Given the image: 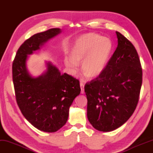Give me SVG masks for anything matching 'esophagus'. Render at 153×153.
I'll return each instance as SVG.
<instances>
[{"mask_svg": "<svg viewBox=\"0 0 153 153\" xmlns=\"http://www.w3.org/2000/svg\"><path fill=\"white\" fill-rule=\"evenodd\" d=\"M84 87L85 85L83 83H80V87H81V93L83 94L85 93V90H84Z\"/></svg>", "mask_w": 153, "mask_h": 153, "instance_id": "1", "label": "esophagus"}]
</instances>
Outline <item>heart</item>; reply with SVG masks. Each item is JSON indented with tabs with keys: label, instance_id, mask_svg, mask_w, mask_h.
Here are the masks:
<instances>
[{
	"label": "heart",
	"instance_id": "1",
	"mask_svg": "<svg viewBox=\"0 0 153 153\" xmlns=\"http://www.w3.org/2000/svg\"><path fill=\"white\" fill-rule=\"evenodd\" d=\"M113 43L109 38L101 37L93 33L78 38L70 52L71 59H66L65 65L72 72L82 62L81 72L88 79L100 76L108 65L113 51Z\"/></svg>",
	"mask_w": 153,
	"mask_h": 153
}]
</instances>
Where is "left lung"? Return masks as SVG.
Instances as JSON below:
<instances>
[{"label": "left lung", "mask_w": 153, "mask_h": 153, "mask_svg": "<svg viewBox=\"0 0 153 153\" xmlns=\"http://www.w3.org/2000/svg\"><path fill=\"white\" fill-rule=\"evenodd\" d=\"M118 45L104 72L85 85L87 118L95 129L114 130L132 116L139 100L142 68L134 45L116 32Z\"/></svg>", "instance_id": "obj_1"}]
</instances>
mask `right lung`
<instances>
[{
	"instance_id": "obj_1",
	"label": "right lung",
	"mask_w": 153,
	"mask_h": 153,
	"mask_svg": "<svg viewBox=\"0 0 153 153\" xmlns=\"http://www.w3.org/2000/svg\"><path fill=\"white\" fill-rule=\"evenodd\" d=\"M60 28H51L34 34L21 45L12 64L16 98L21 113L32 125L46 132H55L65 125L69 108L80 94L79 81L61 74L51 62L42 76L33 77L26 66L28 55L40 49L49 39L59 34Z\"/></svg>"
}]
</instances>
